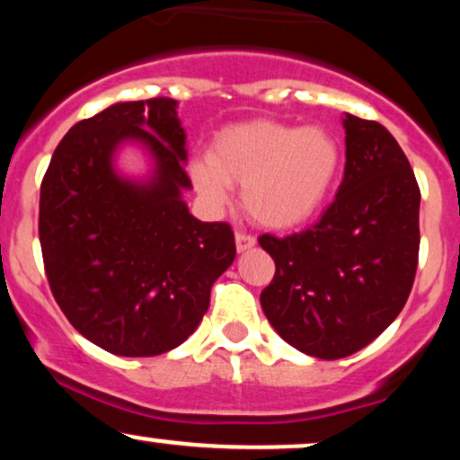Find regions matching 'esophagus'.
Wrapping results in <instances>:
<instances>
[{"mask_svg":"<svg viewBox=\"0 0 460 460\" xmlns=\"http://www.w3.org/2000/svg\"><path fill=\"white\" fill-rule=\"evenodd\" d=\"M255 246V237L248 234H235V248L237 252H246Z\"/></svg>","mask_w":460,"mask_h":460,"instance_id":"esophagus-1","label":"esophagus"}]
</instances>
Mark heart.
<instances>
[{
	"mask_svg": "<svg viewBox=\"0 0 460 460\" xmlns=\"http://www.w3.org/2000/svg\"><path fill=\"white\" fill-rule=\"evenodd\" d=\"M341 145L322 125L248 120L220 131L208 160L192 164V181L214 208L242 186V208L268 229H294L314 218L341 168Z\"/></svg>",
	"mask_w": 460,
	"mask_h": 460,
	"instance_id": "obj_1",
	"label": "heart"
}]
</instances>
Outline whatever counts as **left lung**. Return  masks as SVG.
Returning <instances> with one entry per match:
<instances>
[{"label": "left lung", "instance_id": "left-lung-1", "mask_svg": "<svg viewBox=\"0 0 460 460\" xmlns=\"http://www.w3.org/2000/svg\"><path fill=\"white\" fill-rule=\"evenodd\" d=\"M346 168L311 229L261 235L277 266L261 292L272 329L296 350L341 358L402 311L420 252V188L400 145L376 120L344 114Z\"/></svg>", "mask_w": 460, "mask_h": 460}]
</instances>
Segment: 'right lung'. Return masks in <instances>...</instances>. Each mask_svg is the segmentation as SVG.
Returning a JSON list of instances; mask_svg holds the SVG:
<instances>
[{"mask_svg":"<svg viewBox=\"0 0 460 460\" xmlns=\"http://www.w3.org/2000/svg\"><path fill=\"white\" fill-rule=\"evenodd\" d=\"M177 105L119 102L79 120L40 186L39 235L56 303L88 341L119 357L183 344L235 260L231 226L200 223L183 200L192 183ZM128 144L146 153L145 176L118 168Z\"/></svg>","mask_w":460,"mask_h":460,"instance_id":"1","label":"right lung"}]
</instances>
